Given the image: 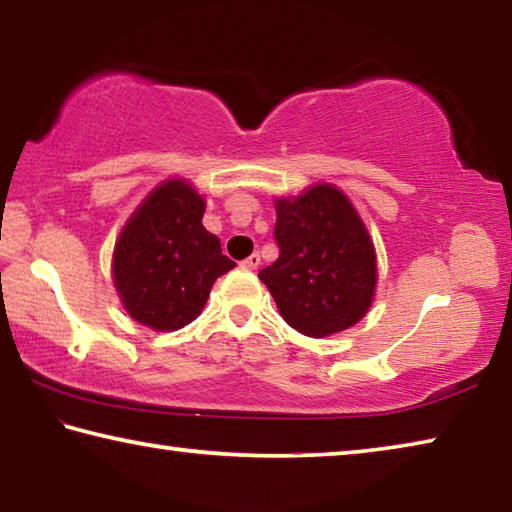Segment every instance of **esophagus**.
Returning <instances> with one entry per match:
<instances>
[{"label":"esophagus","mask_w":512,"mask_h":512,"mask_svg":"<svg viewBox=\"0 0 512 512\" xmlns=\"http://www.w3.org/2000/svg\"><path fill=\"white\" fill-rule=\"evenodd\" d=\"M259 264H262V259H259V255H257V253H253L250 257H246L244 262H241V266L248 268V271H255V268H257Z\"/></svg>","instance_id":"1"}]
</instances>
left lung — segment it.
Listing matches in <instances>:
<instances>
[{"label":"left lung","mask_w":512,"mask_h":512,"mask_svg":"<svg viewBox=\"0 0 512 512\" xmlns=\"http://www.w3.org/2000/svg\"><path fill=\"white\" fill-rule=\"evenodd\" d=\"M280 257L259 271L280 316L311 339L343 332L368 314L377 255L350 198L329 183L275 198Z\"/></svg>","instance_id":"obj_1"}]
</instances>
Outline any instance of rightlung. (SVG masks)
I'll return each instance as SVG.
<instances>
[{
	"label": "right lung",
	"mask_w": 512,
	"mask_h": 512,
	"mask_svg": "<svg viewBox=\"0 0 512 512\" xmlns=\"http://www.w3.org/2000/svg\"><path fill=\"white\" fill-rule=\"evenodd\" d=\"M205 198L183 178L164 180L121 228L112 282L128 316L173 332L201 314L216 277L235 268L203 225Z\"/></svg>",
	"instance_id": "1"
}]
</instances>
